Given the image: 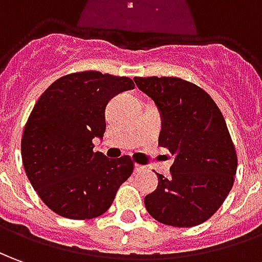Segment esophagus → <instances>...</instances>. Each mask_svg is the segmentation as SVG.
<instances>
[{"instance_id": "esophagus-1", "label": "esophagus", "mask_w": 262, "mask_h": 262, "mask_svg": "<svg viewBox=\"0 0 262 262\" xmlns=\"http://www.w3.org/2000/svg\"><path fill=\"white\" fill-rule=\"evenodd\" d=\"M141 171H144V167H141V165H135V172H141Z\"/></svg>"}]
</instances>
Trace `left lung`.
<instances>
[{
	"label": "left lung",
	"instance_id": "8db88e82",
	"mask_svg": "<svg viewBox=\"0 0 262 262\" xmlns=\"http://www.w3.org/2000/svg\"><path fill=\"white\" fill-rule=\"evenodd\" d=\"M161 114L158 144L174 155L171 176L145 196L148 214L171 227H195L212 217L234 185L237 152L224 117L208 94L176 77H135Z\"/></svg>",
	"mask_w": 262,
	"mask_h": 262
}]
</instances>
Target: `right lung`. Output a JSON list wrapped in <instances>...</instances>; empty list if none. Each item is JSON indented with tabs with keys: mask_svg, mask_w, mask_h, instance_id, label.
Returning <instances> with one entry per match:
<instances>
[{
	"mask_svg": "<svg viewBox=\"0 0 262 262\" xmlns=\"http://www.w3.org/2000/svg\"><path fill=\"white\" fill-rule=\"evenodd\" d=\"M134 88L128 77L98 71L68 74L38 98L25 124L21 155L39 198L70 220L100 217L133 174L128 155L110 160L94 152L105 133V107L114 95Z\"/></svg>",
	"mask_w": 262,
	"mask_h": 262,
	"instance_id": "add662e5",
	"label": "right lung"
}]
</instances>
